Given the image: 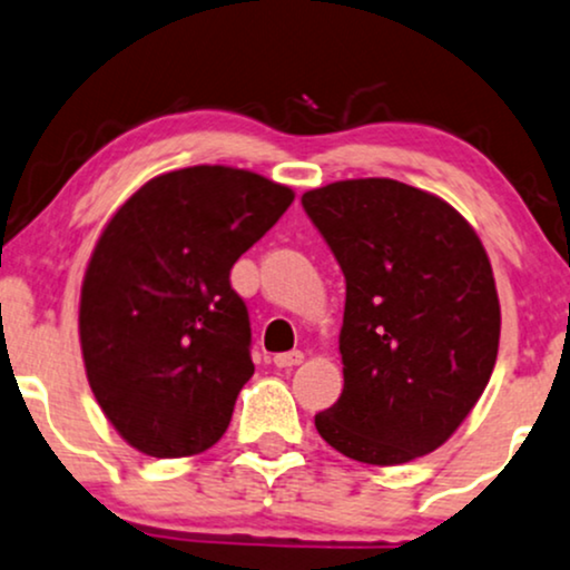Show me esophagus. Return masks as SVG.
Wrapping results in <instances>:
<instances>
[{
    "label": "esophagus",
    "instance_id": "1",
    "mask_svg": "<svg viewBox=\"0 0 570 570\" xmlns=\"http://www.w3.org/2000/svg\"><path fill=\"white\" fill-rule=\"evenodd\" d=\"M301 362H304V351H287V354H277V356H274V364H277L279 370L298 367Z\"/></svg>",
    "mask_w": 570,
    "mask_h": 570
}]
</instances>
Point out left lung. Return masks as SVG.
<instances>
[{
	"instance_id": "obj_1",
	"label": "left lung",
	"mask_w": 570,
	"mask_h": 570,
	"mask_svg": "<svg viewBox=\"0 0 570 570\" xmlns=\"http://www.w3.org/2000/svg\"><path fill=\"white\" fill-rule=\"evenodd\" d=\"M301 203L346 277L343 393L314 425L367 465L433 452L481 399L500 351L479 235L446 200L396 179L333 181Z\"/></svg>"
}]
</instances>
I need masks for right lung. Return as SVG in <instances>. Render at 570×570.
Here are the masks:
<instances>
[{
	"instance_id": "obj_1",
	"label": "right lung",
	"mask_w": 570,
	"mask_h": 570,
	"mask_svg": "<svg viewBox=\"0 0 570 570\" xmlns=\"http://www.w3.org/2000/svg\"><path fill=\"white\" fill-rule=\"evenodd\" d=\"M293 198L245 168L189 166L105 224L81 285V354L105 417L142 454H200L227 431L253 375L229 272Z\"/></svg>"
}]
</instances>
